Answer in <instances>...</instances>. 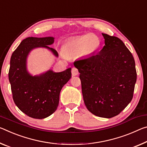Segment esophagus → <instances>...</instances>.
<instances>
[{"label":"esophagus","instance_id":"1","mask_svg":"<svg viewBox=\"0 0 147 147\" xmlns=\"http://www.w3.org/2000/svg\"><path fill=\"white\" fill-rule=\"evenodd\" d=\"M72 75L73 76H76L78 74V70L76 68V67H73L71 70Z\"/></svg>","mask_w":147,"mask_h":147}]
</instances>
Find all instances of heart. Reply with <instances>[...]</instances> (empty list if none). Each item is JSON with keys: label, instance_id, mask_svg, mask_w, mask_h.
<instances>
[{"label": "heart", "instance_id": "obj_1", "mask_svg": "<svg viewBox=\"0 0 147 147\" xmlns=\"http://www.w3.org/2000/svg\"><path fill=\"white\" fill-rule=\"evenodd\" d=\"M101 46V40L94 34L85 35L71 39L65 44V50L69 55L79 54L90 55L95 53Z\"/></svg>", "mask_w": 147, "mask_h": 147}]
</instances>
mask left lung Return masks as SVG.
Segmentation results:
<instances>
[{
    "instance_id": "obj_1",
    "label": "left lung",
    "mask_w": 147,
    "mask_h": 147,
    "mask_svg": "<svg viewBox=\"0 0 147 147\" xmlns=\"http://www.w3.org/2000/svg\"><path fill=\"white\" fill-rule=\"evenodd\" d=\"M99 53L76 60L85 105L93 115L110 118L131 102L137 80L134 58L118 37L102 33Z\"/></svg>"
}]
</instances>
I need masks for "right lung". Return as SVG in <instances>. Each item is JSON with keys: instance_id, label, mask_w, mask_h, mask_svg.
<instances>
[{"instance_id": "1", "label": "right lung", "mask_w": 147, "mask_h": 147, "mask_svg": "<svg viewBox=\"0 0 147 147\" xmlns=\"http://www.w3.org/2000/svg\"><path fill=\"white\" fill-rule=\"evenodd\" d=\"M53 42V37H28L22 40L10 58L8 78L13 101L21 111L36 119L45 118L56 111L60 92L71 78V68L60 73L48 71L36 76L27 73V57L33 48H47L57 56V51L48 46Z\"/></svg>"}]
</instances>
